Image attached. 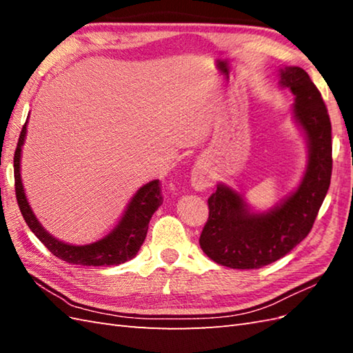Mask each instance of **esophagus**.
I'll return each mask as SVG.
<instances>
[{"mask_svg":"<svg viewBox=\"0 0 353 353\" xmlns=\"http://www.w3.org/2000/svg\"><path fill=\"white\" fill-rule=\"evenodd\" d=\"M191 183L197 191H205L208 186L211 185V177H209V174L205 170L197 168V170L192 171Z\"/></svg>","mask_w":353,"mask_h":353,"instance_id":"34e87169","label":"esophagus"}]
</instances>
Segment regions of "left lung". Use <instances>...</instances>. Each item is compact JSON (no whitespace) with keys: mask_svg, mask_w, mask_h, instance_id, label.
Returning a JSON list of instances; mask_svg holds the SVG:
<instances>
[{"mask_svg":"<svg viewBox=\"0 0 353 353\" xmlns=\"http://www.w3.org/2000/svg\"><path fill=\"white\" fill-rule=\"evenodd\" d=\"M279 83L296 97L292 115L305 133L308 165L297 190L265 212H253L241 194L216 185L200 247L224 267L261 268L290 253L311 232L331 185L332 127L320 91L299 66L282 68Z\"/></svg>","mask_w":353,"mask_h":353,"instance_id":"8db88e82","label":"left lung"}]
</instances>
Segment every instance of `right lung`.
<instances>
[{"label": "right lung", "mask_w": 353, "mask_h": 353, "mask_svg": "<svg viewBox=\"0 0 353 353\" xmlns=\"http://www.w3.org/2000/svg\"><path fill=\"white\" fill-rule=\"evenodd\" d=\"M27 121L22 125L17 150H14L13 157L14 192H17L18 206L21 209L22 216H24L27 226L32 229L33 234L39 238V241L47 247L54 256L66 261L68 264L89 267L118 265L137 256V253L139 252L141 245L147 236L150 219H152V215L157 211V208L162 205L159 181H152L145 183L144 186H141L130 200V203L124 211L121 220H119L117 226L110 230V234H108L104 238L85 245H72L68 243H63L61 239L51 236L48 232L42 228V224L37 221L36 215L33 214L32 208L28 205L24 186H22L21 150L27 134Z\"/></svg>", "instance_id": "obj_1"}]
</instances>
